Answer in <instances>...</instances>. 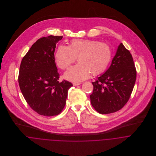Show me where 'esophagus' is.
<instances>
[{
	"label": "esophagus",
	"mask_w": 156,
	"mask_h": 156,
	"mask_svg": "<svg viewBox=\"0 0 156 156\" xmlns=\"http://www.w3.org/2000/svg\"><path fill=\"white\" fill-rule=\"evenodd\" d=\"M81 83H73V85H74V86H77V85H80Z\"/></svg>",
	"instance_id": "34e87169"
}]
</instances>
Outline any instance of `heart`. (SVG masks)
Masks as SVG:
<instances>
[{"label":"heart","instance_id":"b5f03b06","mask_svg":"<svg viewBox=\"0 0 156 156\" xmlns=\"http://www.w3.org/2000/svg\"><path fill=\"white\" fill-rule=\"evenodd\" d=\"M113 56L111 47L96 40L76 39L69 46L61 45L55 53V62L58 68L66 69L76 59L79 64L71 67L64 74L67 80L79 82L88 78L91 73L98 76L109 67Z\"/></svg>","mask_w":156,"mask_h":156}]
</instances>
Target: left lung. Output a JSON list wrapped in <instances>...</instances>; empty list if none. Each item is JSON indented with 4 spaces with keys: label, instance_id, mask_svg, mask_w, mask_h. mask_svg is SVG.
I'll return each mask as SVG.
<instances>
[{
    "label": "left lung",
    "instance_id": "1",
    "mask_svg": "<svg viewBox=\"0 0 156 156\" xmlns=\"http://www.w3.org/2000/svg\"><path fill=\"white\" fill-rule=\"evenodd\" d=\"M136 79L132 54L121 43L109 68L92 82L94 89L90 98L92 107L101 114L119 111L129 101Z\"/></svg>",
    "mask_w": 156,
    "mask_h": 156
}]
</instances>
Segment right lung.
I'll return each instance as SVG.
<instances>
[{"label":"right lung","mask_w":156,"mask_h":156,"mask_svg":"<svg viewBox=\"0 0 156 156\" xmlns=\"http://www.w3.org/2000/svg\"><path fill=\"white\" fill-rule=\"evenodd\" d=\"M62 37L50 35L38 39L21 62L20 88L30 108L41 115L52 116L62 111L68 90L73 86L66 80L58 81L54 53L56 45Z\"/></svg>","instance_id":"right-lung-1"}]
</instances>
